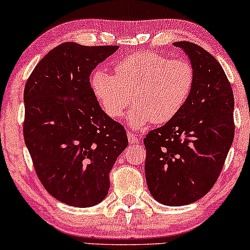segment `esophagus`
<instances>
[{
    "label": "esophagus",
    "instance_id": "obj_1",
    "mask_svg": "<svg viewBox=\"0 0 250 250\" xmlns=\"http://www.w3.org/2000/svg\"><path fill=\"white\" fill-rule=\"evenodd\" d=\"M128 140L130 143H139L140 139L137 137L136 134H133V133H128Z\"/></svg>",
    "mask_w": 250,
    "mask_h": 250
}]
</instances>
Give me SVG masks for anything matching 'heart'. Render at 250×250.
I'll return each instance as SVG.
<instances>
[{"instance_id":"obj_1","label":"heart","mask_w":250,"mask_h":250,"mask_svg":"<svg viewBox=\"0 0 250 250\" xmlns=\"http://www.w3.org/2000/svg\"><path fill=\"white\" fill-rule=\"evenodd\" d=\"M115 71L116 75L103 69L94 71L91 90L105 115L114 120L122 117L134 101L136 105L128 115L134 129L151 121H171L188 101L195 83L190 62L154 51L131 54L117 63Z\"/></svg>"}]
</instances>
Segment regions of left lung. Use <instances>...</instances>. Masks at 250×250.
<instances>
[{
    "label": "left lung",
    "instance_id": "left-lung-1",
    "mask_svg": "<svg viewBox=\"0 0 250 250\" xmlns=\"http://www.w3.org/2000/svg\"><path fill=\"white\" fill-rule=\"evenodd\" d=\"M195 70L188 101L145 139L146 180L166 206L189 205L213 188L234 140V95L217 60L195 43L175 42Z\"/></svg>",
    "mask_w": 250,
    "mask_h": 250
}]
</instances>
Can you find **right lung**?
<instances>
[{"label": "right lung", "mask_w": 250, "mask_h": 250, "mask_svg": "<svg viewBox=\"0 0 250 250\" xmlns=\"http://www.w3.org/2000/svg\"><path fill=\"white\" fill-rule=\"evenodd\" d=\"M117 45L65 42L37 63L24 87V142L45 190L73 207L107 196L109 173L127 148L125 127L107 116L90 87L91 71Z\"/></svg>", "instance_id": "obj_1"}]
</instances>
